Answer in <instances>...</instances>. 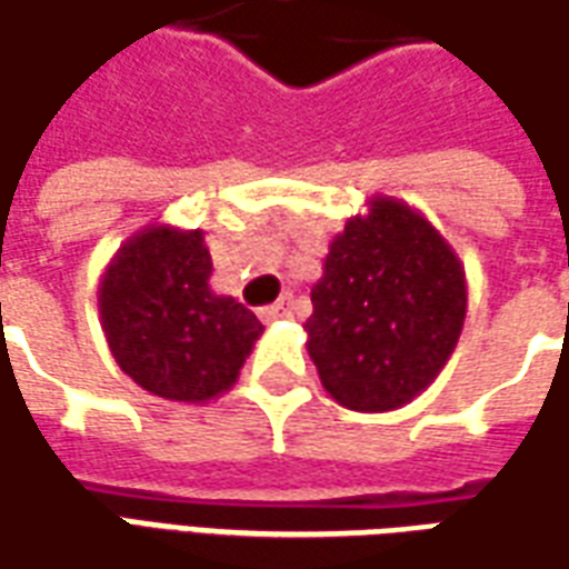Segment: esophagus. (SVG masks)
Returning a JSON list of instances; mask_svg holds the SVG:
<instances>
[{"label":"esophagus","instance_id":"esophagus-1","mask_svg":"<svg viewBox=\"0 0 569 569\" xmlns=\"http://www.w3.org/2000/svg\"><path fill=\"white\" fill-rule=\"evenodd\" d=\"M258 317H261L264 323H273V320L292 317V301H289V296H283L280 301H273V305H268V308H261V311H258Z\"/></svg>","mask_w":569,"mask_h":569}]
</instances>
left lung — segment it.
<instances>
[{
    "mask_svg": "<svg viewBox=\"0 0 569 569\" xmlns=\"http://www.w3.org/2000/svg\"><path fill=\"white\" fill-rule=\"evenodd\" d=\"M311 301L308 353L329 397L357 412H388L447 367L468 283L443 233L419 209L379 193L332 237Z\"/></svg>",
    "mask_w": 569,
    "mask_h": 569,
    "instance_id": "left-lung-1",
    "label": "left lung"
}]
</instances>
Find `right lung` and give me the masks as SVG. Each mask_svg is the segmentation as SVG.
<instances>
[{
	"label": "right lung",
	"instance_id": "obj_1",
	"mask_svg": "<svg viewBox=\"0 0 569 569\" xmlns=\"http://www.w3.org/2000/svg\"><path fill=\"white\" fill-rule=\"evenodd\" d=\"M202 230L147 224L119 246L98 286L110 353L144 391L209 403L237 381L264 332L237 298L209 286Z\"/></svg>",
	"mask_w": 569,
	"mask_h": 569
}]
</instances>
